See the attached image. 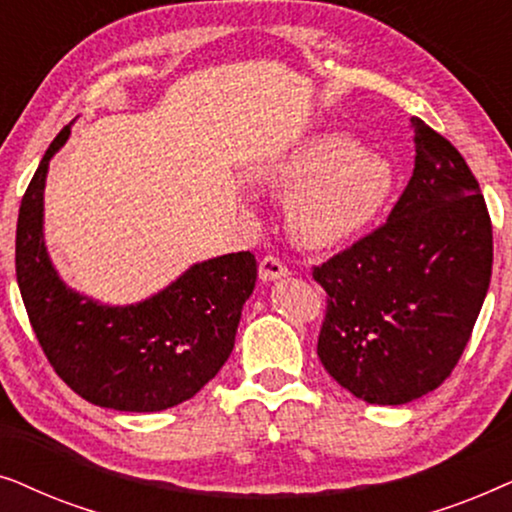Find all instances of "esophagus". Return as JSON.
<instances>
[{
  "label": "esophagus",
  "mask_w": 512,
  "mask_h": 512,
  "mask_svg": "<svg viewBox=\"0 0 512 512\" xmlns=\"http://www.w3.org/2000/svg\"><path fill=\"white\" fill-rule=\"evenodd\" d=\"M258 275H261L263 282H272V279L289 275V268H286V263L282 261V258H277L275 254H268V256L261 258V265H258Z\"/></svg>",
  "instance_id": "esophagus-1"
}]
</instances>
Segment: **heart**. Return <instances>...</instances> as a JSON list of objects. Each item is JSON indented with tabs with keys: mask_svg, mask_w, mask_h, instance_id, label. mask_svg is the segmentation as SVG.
I'll use <instances>...</instances> for the list:
<instances>
[{
	"mask_svg": "<svg viewBox=\"0 0 512 512\" xmlns=\"http://www.w3.org/2000/svg\"><path fill=\"white\" fill-rule=\"evenodd\" d=\"M265 181L286 200L298 242L324 249L359 235L387 205L394 172L354 137L314 135L265 170Z\"/></svg>",
	"mask_w": 512,
	"mask_h": 512,
	"instance_id": "obj_1",
	"label": "heart"
}]
</instances>
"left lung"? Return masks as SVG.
<instances>
[{
    "label": "left lung",
    "instance_id": "left-lung-1",
    "mask_svg": "<svg viewBox=\"0 0 512 512\" xmlns=\"http://www.w3.org/2000/svg\"><path fill=\"white\" fill-rule=\"evenodd\" d=\"M415 172L389 219L312 277L326 291L317 354L356 398L401 405L438 389L471 340L492 277V219L471 167L422 118Z\"/></svg>",
    "mask_w": 512,
    "mask_h": 512
}]
</instances>
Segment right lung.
Segmentation results:
<instances>
[{
	"mask_svg": "<svg viewBox=\"0 0 512 512\" xmlns=\"http://www.w3.org/2000/svg\"><path fill=\"white\" fill-rule=\"evenodd\" d=\"M72 125V123H69ZM48 146L20 202L16 277L27 317L48 363L74 394L100 408L158 412L188 401L228 361L244 300L256 286L251 251L193 265L139 305L109 307L67 289L44 247Z\"/></svg>",
	"mask_w": 512,
	"mask_h": 512,
	"instance_id": "obj_1",
	"label": "right lung"
}]
</instances>
